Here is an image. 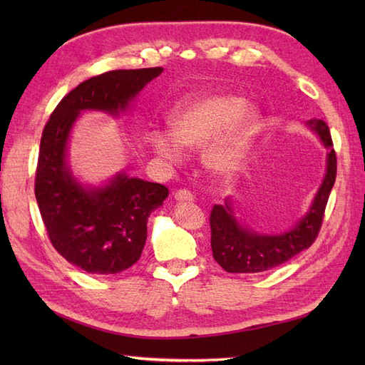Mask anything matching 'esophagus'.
Returning <instances> with one entry per match:
<instances>
[{"mask_svg":"<svg viewBox=\"0 0 365 365\" xmlns=\"http://www.w3.org/2000/svg\"><path fill=\"white\" fill-rule=\"evenodd\" d=\"M174 197H175L177 202H192V200H195V196H192L191 191H188V190L175 191Z\"/></svg>","mask_w":365,"mask_h":365,"instance_id":"1","label":"esophagus"}]
</instances>
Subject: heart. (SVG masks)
<instances>
[{
    "instance_id": "obj_1",
    "label": "heart",
    "mask_w": 365,
    "mask_h": 365,
    "mask_svg": "<svg viewBox=\"0 0 365 365\" xmlns=\"http://www.w3.org/2000/svg\"><path fill=\"white\" fill-rule=\"evenodd\" d=\"M259 114L230 94H204L178 105L168 119L169 134L153 131L152 150L169 163L182 160V149H202L204 165L216 175H230L242 165L259 131Z\"/></svg>"
}]
</instances>
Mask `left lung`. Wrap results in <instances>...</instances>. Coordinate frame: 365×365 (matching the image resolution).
<instances>
[{
	"label": "left lung",
	"instance_id": "obj_1",
	"mask_svg": "<svg viewBox=\"0 0 365 365\" xmlns=\"http://www.w3.org/2000/svg\"><path fill=\"white\" fill-rule=\"evenodd\" d=\"M307 127L319 135L328 149L327 173L312 205L293 227L282 234H260L240 224L230 199L224 205L213 207L210 213L213 259L227 273H262L276 268L311 247L319 235L329 192L336 182L337 160L327 123L322 119H311Z\"/></svg>",
	"mask_w": 365,
	"mask_h": 365
}]
</instances>
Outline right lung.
Returning <instances> with one entry per match:
<instances>
[{
    "label": "right lung",
    "mask_w": 365,
    "mask_h": 365,
    "mask_svg": "<svg viewBox=\"0 0 365 365\" xmlns=\"http://www.w3.org/2000/svg\"><path fill=\"white\" fill-rule=\"evenodd\" d=\"M161 67L111 71L78 84L54 108L43 128L36 200L50 242L92 274H118L141 257L150 213L169 195L165 185L118 173L100 187L83 185L67 163L71 131L83 111H127Z\"/></svg>",
    "instance_id": "right-lung-1"
}]
</instances>
